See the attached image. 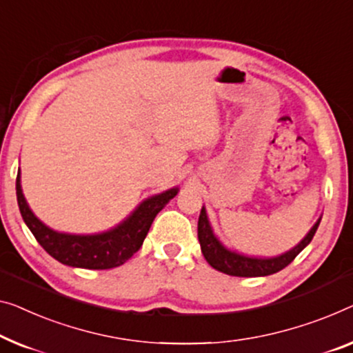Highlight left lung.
<instances>
[{
  "label": "left lung",
  "instance_id": "8db88e82",
  "mask_svg": "<svg viewBox=\"0 0 353 353\" xmlns=\"http://www.w3.org/2000/svg\"><path fill=\"white\" fill-rule=\"evenodd\" d=\"M320 219L315 222L311 231L304 236V239L298 245H294L292 250L285 252V254L279 256H271V259H259V256H249L244 254H239L236 250H230L225 247L220 241L215 238L212 227H210L206 209H201L198 220V239L199 245H201V252L204 259L209 263L214 270L220 272H225L228 276H238V277H260V276H270L279 272L283 268L290 265V263L296 259V255L301 252L304 247L311 243L315 231L319 228Z\"/></svg>",
  "mask_w": 353,
  "mask_h": 353
}]
</instances>
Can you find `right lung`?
Returning a JSON list of instances; mask_svg holds the SVG:
<instances>
[{
	"instance_id": "obj_1",
	"label": "right lung",
	"mask_w": 353,
	"mask_h": 353,
	"mask_svg": "<svg viewBox=\"0 0 353 353\" xmlns=\"http://www.w3.org/2000/svg\"><path fill=\"white\" fill-rule=\"evenodd\" d=\"M15 190H17V203L23 222L47 254L68 266L85 268V270H110L123 265L141 249L157 214L166 206L170 199L176 196L179 188H170L144 199L117 227L94 234L60 233L42 223L31 212L23 196L20 172L15 182Z\"/></svg>"
}]
</instances>
